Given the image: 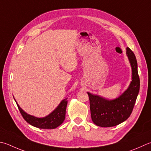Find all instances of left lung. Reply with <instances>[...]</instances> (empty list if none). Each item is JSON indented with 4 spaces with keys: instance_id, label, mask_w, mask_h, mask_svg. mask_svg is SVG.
Instances as JSON below:
<instances>
[{
    "instance_id": "obj_1",
    "label": "left lung",
    "mask_w": 151,
    "mask_h": 151,
    "mask_svg": "<svg viewBox=\"0 0 151 151\" xmlns=\"http://www.w3.org/2000/svg\"><path fill=\"white\" fill-rule=\"evenodd\" d=\"M126 54L132 67V81L122 95L114 99L108 100L88 92L91 120L97 126L105 128L119 125L128 119L134 109L139 91L140 80L134 53L127 47Z\"/></svg>"
}]
</instances>
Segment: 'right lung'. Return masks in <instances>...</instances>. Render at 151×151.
I'll list each match as a JSON object with an SVG mask.
<instances>
[{
    "mask_svg": "<svg viewBox=\"0 0 151 151\" xmlns=\"http://www.w3.org/2000/svg\"><path fill=\"white\" fill-rule=\"evenodd\" d=\"M67 99L65 98L62 100L54 111L44 118H37L26 113L17 104L16 100L15 101L23 118L29 124L41 129H54L60 126L65 119Z\"/></svg>",
    "mask_w": 151,
    "mask_h": 151,
    "instance_id": "right-lung-1",
    "label": "right lung"
}]
</instances>
